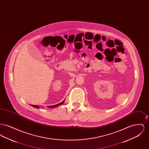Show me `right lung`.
<instances>
[{
    "label": "right lung",
    "instance_id": "obj_1",
    "mask_svg": "<svg viewBox=\"0 0 149 149\" xmlns=\"http://www.w3.org/2000/svg\"><path fill=\"white\" fill-rule=\"evenodd\" d=\"M64 101H63L62 102H61V103H58V104H55V105H53V106H48V107L49 108H55V107H56L58 106H60V105H61V104H63V103H64ZM30 106H31L33 107L34 108H39V106H36V105H32V104H29Z\"/></svg>",
    "mask_w": 149,
    "mask_h": 149
}]
</instances>
